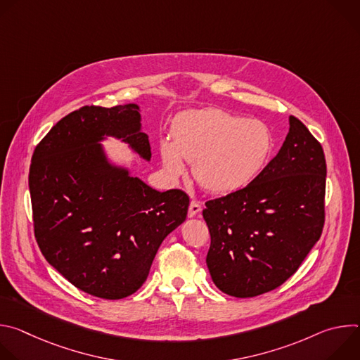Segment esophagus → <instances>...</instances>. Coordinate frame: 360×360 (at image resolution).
Instances as JSON below:
<instances>
[{
	"label": "esophagus",
	"instance_id": "1",
	"mask_svg": "<svg viewBox=\"0 0 360 360\" xmlns=\"http://www.w3.org/2000/svg\"><path fill=\"white\" fill-rule=\"evenodd\" d=\"M200 211H202L200 205H199L196 200H192L191 205H189V208H188V217H189V218H193V217H196Z\"/></svg>",
	"mask_w": 360,
	"mask_h": 360
}]
</instances>
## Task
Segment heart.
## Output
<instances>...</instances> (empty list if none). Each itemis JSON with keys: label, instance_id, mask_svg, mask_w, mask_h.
Wrapping results in <instances>:
<instances>
[{"label": "heart", "instance_id": "obj_1", "mask_svg": "<svg viewBox=\"0 0 360 360\" xmlns=\"http://www.w3.org/2000/svg\"><path fill=\"white\" fill-rule=\"evenodd\" d=\"M274 149L269 128L218 108L188 111L172 127V141H160L162 167L171 179L192 164L196 182L208 192L226 195L249 185L268 164Z\"/></svg>", "mask_w": 360, "mask_h": 360}]
</instances>
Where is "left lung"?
<instances>
[{"label": "left lung", "instance_id": "obj_1", "mask_svg": "<svg viewBox=\"0 0 360 360\" xmlns=\"http://www.w3.org/2000/svg\"><path fill=\"white\" fill-rule=\"evenodd\" d=\"M322 145L297 118L278 155L243 189L208 200L207 265L217 288L235 297L276 289L300 266L325 224Z\"/></svg>", "mask_w": 360, "mask_h": 360}]
</instances>
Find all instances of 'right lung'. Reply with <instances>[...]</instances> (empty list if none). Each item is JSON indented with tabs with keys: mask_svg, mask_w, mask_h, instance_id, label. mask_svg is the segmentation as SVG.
Wrapping results in <instances>:
<instances>
[{
	"mask_svg": "<svg viewBox=\"0 0 360 360\" xmlns=\"http://www.w3.org/2000/svg\"><path fill=\"white\" fill-rule=\"evenodd\" d=\"M121 139L150 161L136 104L84 107L37 145L28 176L34 231L46 262L75 288L122 299L146 281L162 240L185 219L181 189H152L101 145Z\"/></svg>",
	"mask_w": 360,
	"mask_h": 360,
	"instance_id": "obj_1",
	"label": "right lung"
}]
</instances>
